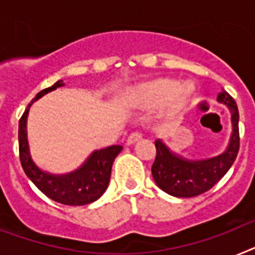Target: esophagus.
<instances>
[{
  "mask_svg": "<svg viewBox=\"0 0 255 255\" xmlns=\"http://www.w3.org/2000/svg\"><path fill=\"white\" fill-rule=\"evenodd\" d=\"M140 139H142V134L140 132H132V134L129 135V138L126 139V144L130 146V144H134V143H136Z\"/></svg>",
  "mask_w": 255,
  "mask_h": 255,
  "instance_id": "1",
  "label": "esophagus"
}]
</instances>
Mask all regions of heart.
Segmentation results:
<instances>
[{"label": "heart", "instance_id": "heart-1", "mask_svg": "<svg viewBox=\"0 0 255 255\" xmlns=\"http://www.w3.org/2000/svg\"><path fill=\"white\" fill-rule=\"evenodd\" d=\"M194 95L195 87L191 82L156 77L126 88L121 102L134 109L153 108L159 119L176 121L186 113Z\"/></svg>", "mask_w": 255, "mask_h": 255}]
</instances>
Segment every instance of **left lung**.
Instances as JSON below:
<instances>
[{"instance_id":"1","label":"left lung","mask_w":255,"mask_h":255,"mask_svg":"<svg viewBox=\"0 0 255 255\" xmlns=\"http://www.w3.org/2000/svg\"><path fill=\"white\" fill-rule=\"evenodd\" d=\"M218 102L227 105L232 123L228 147L223 153L208 159L191 160L173 152L161 139L155 140L156 159L151 172L157 186L169 195L190 198L210 190L236 160L240 148L239 108L232 96L224 90L219 92Z\"/></svg>"}]
</instances>
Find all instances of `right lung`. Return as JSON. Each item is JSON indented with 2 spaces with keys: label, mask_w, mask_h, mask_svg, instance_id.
<instances>
[{
  "label": "right lung",
  "mask_w": 255,
  "mask_h": 255,
  "mask_svg": "<svg viewBox=\"0 0 255 255\" xmlns=\"http://www.w3.org/2000/svg\"><path fill=\"white\" fill-rule=\"evenodd\" d=\"M62 86H65L62 79L57 81L52 87L40 91L27 105V109L19 120V157L27 177L48 198L62 205L83 206L98 201L104 194L111 180L113 161L121 152L123 146H109L102 150H95L81 167L69 173L54 174L37 167L31 157L27 139V117L29 108L44 95Z\"/></svg>",
  "instance_id": "add662e5"
}]
</instances>
